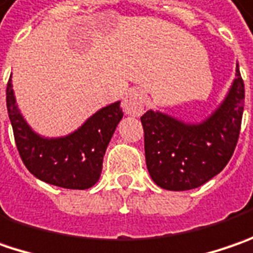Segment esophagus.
Instances as JSON below:
<instances>
[{
  "label": "esophagus",
  "instance_id": "obj_1",
  "mask_svg": "<svg viewBox=\"0 0 253 253\" xmlns=\"http://www.w3.org/2000/svg\"><path fill=\"white\" fill-rule=\"evenodd\" d=\"M122 107L125 110L126 115L130 116H140L144 110V100H143V94L140 93L136 89H130L123 99Z\"/></svg>",
  "mask_w": 253,
  "mask_h": 253
}]
</instances>
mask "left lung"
<instances>
[{"label": "left lung", "mask_w": 253, "mask_h": 253, "mask_svg": "<svg viewBox=\"0 0 253 253\" xmlns=\"http://www.w3.org/2000/svg\"><path fill=\"white\" fill-rule=\"evenodd\" d=\"M245 86L236 78L224 103L200 125H187L160 112L141 116L146 163L153 181L164 190L185 191L224 170L238 143Z\"/></svg>", "instance_id": "1"}]
</instances>
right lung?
<instances>
[{
	"instance_id": "add662e5",
	"label": "right lung",
	"mask_w": 253,
	"mask_h": 253,
	"mask_svg": "<svg viewBox=\"0 0 253 253\" xmlns=\"http://www.w3.org/2000/svg\"><path fill=\"white\" fill-rule=\"evenodd\" d=\"M6 109L19 156L31 174L42 181L71 190H86L97 182L103 156L123 117L120 102L100 109L66 137L43 138L28 126L15 105L11 78Z\"/></svg>"
}]
</instances>
